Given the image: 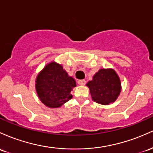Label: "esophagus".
I'll use <instances>...</instances> for the list:
<instances>
[{
    "mask_svg": "<svg viewBox=\"0 0 153 153\" xmlns=\"http://www.w3.org/2000/svg\"><path fill=\"white\" fill-rule=\"evenodd\" d=\"M78 84L79 85H81V86H83V85H85V84H86V81L85 80H84V79H82V80H79L78 81Z\"/></svg>",
    "mask_w": 153,
    "mask_h": 153,
    "instance_id": "1",
    "label": "esophagus"
}]
</instances>
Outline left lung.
<instances>
[{
  "instance_id": "obj_1",
  "label": "left lung",
  "mask_w": 153,
  "mask_h": 153,
  "mask_svg": "<svg viewBox=\"0 0 153 153\" xmlns=\"http://www.w3.org/2000/svg\"><path fill=\"white\" fill-rule=\"evenodd\" d=\"M86 85L92 100L104 105L114 102L121 91V80L113 68L100 69Z\"/></svg>"
}]
</instances>
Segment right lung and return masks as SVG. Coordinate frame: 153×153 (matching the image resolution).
<instances>
[{
	"label": "right lung",
	"mask_w": 153,
	"mask_h": 153,
	"mask_svg": "<svg viewBox=\"0 0 153 153\" xmlns=\"http://www.w3.org/2000/svg\"><path fill=\"white\" fill-rule=\"evenodd\" d=\"M76 81L61 64L51 61L37 74L35 89L39 100L50 108H57L72 98Z\"/></svg>",
	"instance_id": "right-lung-1"
}]
</instances>
